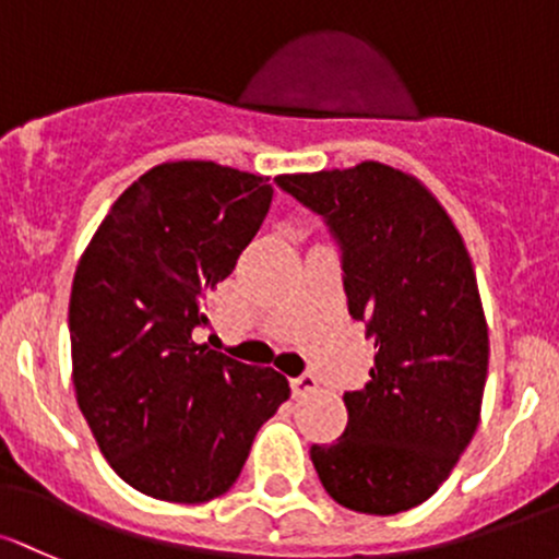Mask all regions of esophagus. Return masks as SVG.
<instances>
[{"instance_id": "obj_1", "label": "esophagus", "mask_w": 559, "mask_h": 559, "mask_svg": "<svg viewBox=\"0 0 559 559\" xmlns=\"http://www.w3.org/2000/svg\"><path fill=\"white\" fill-rule=\"evenodd\" d=\"M316 388H319V380H316V374L310 372L299 374V378L292 380V393H295L297 399L310 396V393H316Z\"/></svg>"}]
</instances>
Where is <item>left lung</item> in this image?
Segmentation results:
<instances>
[{"instance_id": "obj_1", "label": "left lung", "mask_w": 559, "mask_h": 559, "mask_svg": "<svg viewBox=\"0 0 559 559\" xmlns=\"http://www.w3.org/2000/svg\"><path fill=\"white\" fill-rule=\"evenodd\" d=\"M324 216L343 249L348 313L374 340L369 383L343 396L348 426L310 461L340 507L399 514L428 501L479 426L487 321L472 257L433 192L399 168L275 176Z\"/></svg>"}]
</instances>
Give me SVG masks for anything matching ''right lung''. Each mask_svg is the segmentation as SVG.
<instances>
[{
	"label": "right lung",
	"mask_w": 559,
	"mask_h": 559,
	"mask_svg": "<svg viewBox=\"0 0 559 559\" xmlns=\"http://www.w3.org/2000/svg\"><path fill=\"white\" fill-rule=\"evenodd\" d=\"M270 201L267 176L160 163L111 203L80 257L69 297L78 404L117 477L157 501L230 490L260 426L292 393L273 367L192 340Z\"/></svg>",
	"instance_id": "obj_1"
}]
</instances>
